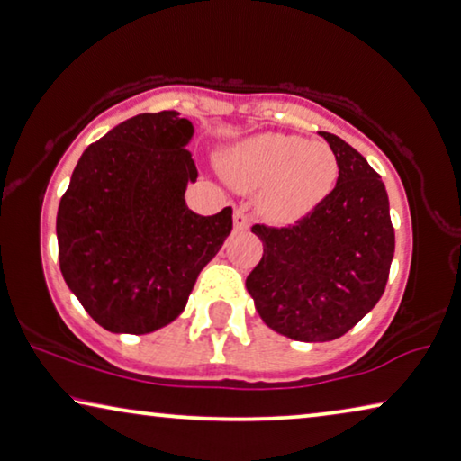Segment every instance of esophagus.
<instances>
[{
    "instance_id": "1",
    "label": "esophagus",
    "mask_w": 461,
    "mask_h": 461,
    "mask_svg": "<svg viewBox=\"0 0 461 461\" xmlns=\"http://www.w3.org/2000/svg\"><path fill=\"white\" fill-rule=\"evenodd\" d=\"M232 222H235V229L237 230H247L249 229V216L245 214V208H235V214H232Z\"/></svg>"
}]
</instances>
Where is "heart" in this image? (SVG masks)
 <instances>
[{"instance_id":"heart-1","label":"heart","mask_w":461,"mask_h":461,"mask_svg":"<svg viewBox=\"0 0 461 461\" xmlns=\"http://www.w3.org/2000/svg\"><path fill=\"white\" fill-rule=\"evenodd\" d=\"M230 181L259 189V208L278 222L297 220L322 203L339 178L335 151L324 141L264 132L224 156Z\"/></svg>"}]
</instances>
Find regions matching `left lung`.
<instances>
[{
    "label": "left lung",
    "mask_w": 461,
    "mask_h": 461,
    "mask_svg": "<svg viewBox=\"0 0 461 461\" xmlns=\"http://www.w3.org/2000/svg\"><path fill=\"white\" fill-rule=\"evenodd\" d=\"M339 178L312 214L286 229L256 224L264 256L247 276L259 318L293 341H335L383 297L395 253L389 195L349 143L320 132Z\"/></svg>",
    "instance_id": "left-lung-1"
}]
</instances>
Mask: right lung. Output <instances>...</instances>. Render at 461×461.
Instances as JSON below:
<instances>
[{
    "mask_svg": "<svg viewBox=\"0 0 461 461\" xmlns=\"http://www.w3.org/2000/svg\"><path fill=\"white\" fill-rule=\"evenodd\" d=\"M193 135L176 110L124 120L83 151L59 202V270L86 313L116 335H148L181 316L232 230V208H186V185L197 181Z\"/></svg>",
    "mask_w": 461,
    "mask_h": 461,
    "instance_id": "obj_1",
    "label": "right lung"
}]
</instances>
